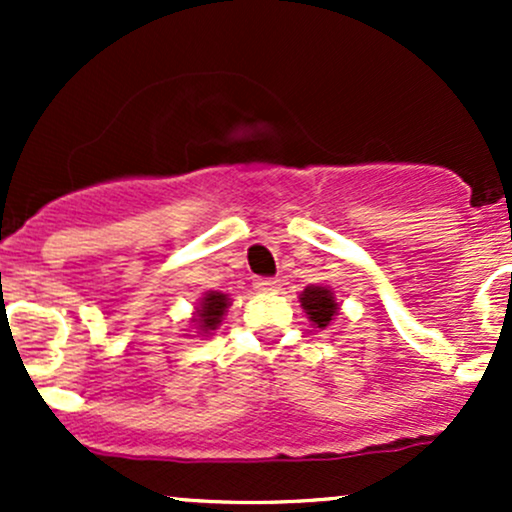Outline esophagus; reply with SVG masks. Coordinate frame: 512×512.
Segmentation results:
<instances>
[{"label": "esophagus", "mask_w": 512, "mask_h": 512, "mask_svg": "<svg viewBox=\"0 0 512 512\" xmlns=\"http://www.w3.org/2000/svg\"><path fill=\"white\" fill-rule=\"evenodd\" d=\"M252 284H255L257 291H276V289H279V279H274V276H257Z\"/></svg>", "instance_id": "34e87169"}]
</instances>
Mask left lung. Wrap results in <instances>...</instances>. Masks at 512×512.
Here are the masks:
<instances>
[{"label": "left lung", "mask_w": 512, "mask_h": 512, "mask_svg": "<svg viewBox=\"0 0 512 512\" xmlns=\"http://www.w3.org/2000/svg\"><path fill=\"white\" fill-rule=\"evenodd\" d=\"M301 305L320 330L330 325L332 317L337 315V303H334V296L330 289H325V286H308V289L301 293Z\"/></svg>", "instance_id": "1"}]
</instances>
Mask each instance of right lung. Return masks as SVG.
<instances>
[{
  "label": "right lung",
  "instance_id": "right-lung-1",
  "mask_svg": "<svg viewBox=\"0 0 512 512\" xmlns=\"http://www.w3.org/2000/svg\"><path fill=\"white\" fill-rule=\"evenodd\" d=\"M226 308H228V298L223 296V293H216V291L207 293V296H204V301H202V308L197 310L199 330H204V332L216 330V327H219L223 313H226Z\"/></svg>",
  "mask_w": 512,
  "mask_h": 512
}]
</instances>
